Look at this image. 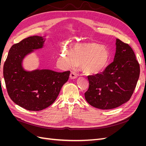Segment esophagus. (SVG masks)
I'll return each mask as SVG.
<instances>
[{"mask_svg":"<svg viewBox=\"0 0 146 146\" xmlns=\"http://www.w3.org/2000/svg\"><path fill=\"white\" fill-rule=\"evenodd\" d=\"M77 77V74L74 72H71V73H70V79H75Z\"/></svg>","mask_w":146,"mask_h":146,"instance_id":"1","label":"esophagus"}]
</instances>
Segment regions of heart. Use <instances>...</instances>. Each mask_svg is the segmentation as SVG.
I'll use <instances>...</instances> for the list:
<instances>
[{"label":"heart","instance_id":"1","mask_svg":"<svg viewBox=\"0 0 146 146\" xmlns=\"http://www.w3.org/2000/svg\"><path fill=\"white\" fill-rule=\"evenodd\" d=\"M61 60L67 67L80 65L86 74H98L106 69L109 63L110 54L107 48L96 42L76 44L70 51L63 50Z\"/></svg>","mask_w":146,"mask_h":146}]
</instances>
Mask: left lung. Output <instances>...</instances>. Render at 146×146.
I'll return each instance as SVG.
<instances>
[{
	"label": "left lung",
	"mask_w": 146,
	"mask_h": 146,
	"mask_svg": "<svg viewBox=\"0 0 146 146\" xmlns=\"http://www.w3.org/2000/svg\"><path fill=\"white\" fill-rule=\"evenodd\" d=\"M116 45L113 62L101 74L88 76L90 85L85 98L97 108H115L129 101L139 77V64L131 47L119 39Z\"/></svg>",
	"instance_id": "8db88e82"
}]
</instances>
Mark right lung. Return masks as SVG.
Masks as SVG:
<instances>
[{
  "mask_svg": "<svg viewBox=\"0 0 146 146\" xmlns=\"http://www.w3.org/2000/svg\"><path fill=\"white\" fill-rule=\"evenodd\" d=\"M44 41L42 36H33L13 45L3 65V77L10 99L30 111H40L54 103L70 75L69 70L26 71L23 68L25 56L33 50L42 48Z\"/></svg>",
  "mask_w": 146,
  "mask_h": 146,
  "instance_id": "add662e5",
  "label": "right lung"
}]
</instances>
